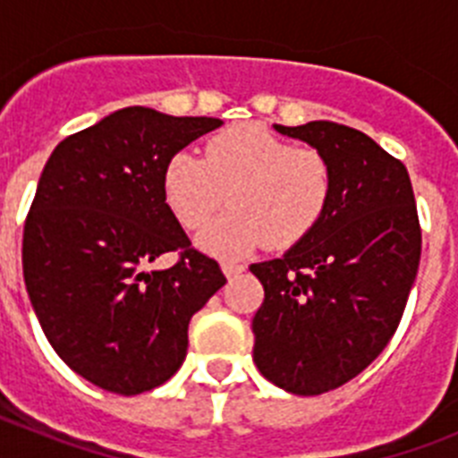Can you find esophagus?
I'll use <instances>...</instances> for the list:
<instances>
[{
    "mask_svg": "<svg viewBox=\"0 0 458 458\" xmlns=\"http://www.w3.org/2000/svg\"><path fill=\"white\" fill-rule=\"evenodd\" d=\"M242 270H245L242 264H236V261H222V273H225L226 277H233V275L242 273Z\"/></svg>",
    "mask_w": 458,
    "mask_h": 458,
    "instance_id": "34e87169",
    "label": "esophagus"
}]
</instances>
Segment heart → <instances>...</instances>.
Segmentation results:
<instances>
[{"label":"heart","mask_w":458,"mask_h":458,"mask_svg":"<svg viewBox=\"0 0 458 458\" xmlns=\"http://www.w3.org/2000/svg\"><path fill=\"white\" fill-rule=\"evenodd\" d=\"M165 199L188 229L217 206L229 208L199 232L217 257H242L259 245L289 248L323 220L335 194V169L323 151L295 147L259 123L226 128L206 141L204 157L179 151L163 174Z\"/></svg>","instance_id":"b5f03b06"}]
</instances>
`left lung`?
Segmentation results:
<instances>
[{
    "mask_svg": "<svg viewBox=\"0 0 458 458\" xmlns=\"http://www.w3.org/2000/svg\"><path fill=\"white\" fill-rule=\"evenodd\" d=\"M327 156L330 208L302 241L250 270L264 284L252 321L259 371L291 394L349 383L402 321L422 252L418 206L402 160L333 121L275 125Z\"/></svg>",
    "mask_w": 458,
    "mask_h": 458,
    "instance_id": "1",
    "label": "left lung"
}]
</instances>
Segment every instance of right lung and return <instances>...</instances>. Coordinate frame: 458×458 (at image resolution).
Returning <instances> with one entry per match:
<instances>
[{"mask_svg": "<svg viewBox=\"0 0 458 458\" xmlns=\"http://www.w3.org/2000/svg\"><path fill=\"white\" fill-rule=\"evenodd\" d=\"M220 125L123 107L66 137L43 167L24 222V284L52 349L93 386L125 396L163 386L183 365L192 314L225 286L163 188L169 157ZM167 251L180 261L151 269Z\"/></svg>", "mask_w": 458, "mask_h": 458, "instance_id": "add662e5", "label": "right lung"}]
</instances>
